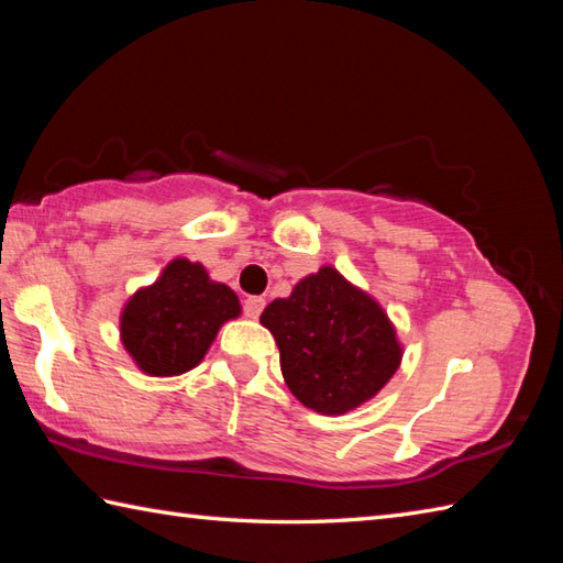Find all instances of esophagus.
Wrapping results in <instances>:
<instances>
[{
    "mask_svg": "<svg viewBox=\"0 0 563 563\" xmlns=\"http://www.w3.org/2000/svg\"><path fill=\"white\" fill-rule=\"evenodd\" d=\"M263 307H266V300H263V297H246V300H244V314L249 319H258V314L263 312Z\"/></svg>",
    "mask_w": 563,
    "mask_h": 563,
    "instance_id": "obj_1",
    "label": "esophagus"
}]
</instances>
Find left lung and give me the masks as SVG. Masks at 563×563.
Here are the masks:
<instances>
[{
    "label": "left lung",
    "instance_id": "obj_1",
    "mask_svg": "<svg viewBox=\"0 0 563 563\" xmlns=\"http://www.w3.org/2000/svg\"><path fill=\"white\" fill-rule=\"evenodd\" d=\"M261 324L278 343L285 385L307 409L327 416L373 399L404 355L385 309L331 266L273 300Z\"/></svg>",
    "mask_w": 563,
    "mask_h": 563
}]
</instances>
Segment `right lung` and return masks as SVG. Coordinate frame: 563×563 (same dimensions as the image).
I'll return each instance as SVG.
<instances>
[{"label": "right lung", "mask_w": 563, "mask_h": 563, "mask_svg": "<svg viewBox=\"0 0 563 563\" xmlns=\"http://www.w3.org/2000/svg\"><path fill=\"white\" fill-rule=\"evenodd\" d=\"M242 305L232 288L210 280L200 263L174 258L157 283L130 297L121 314V341L142 373L172 377L206 357L224 321Z\"/></svg>", "instance_id": "add662e5"}]
</instances>
